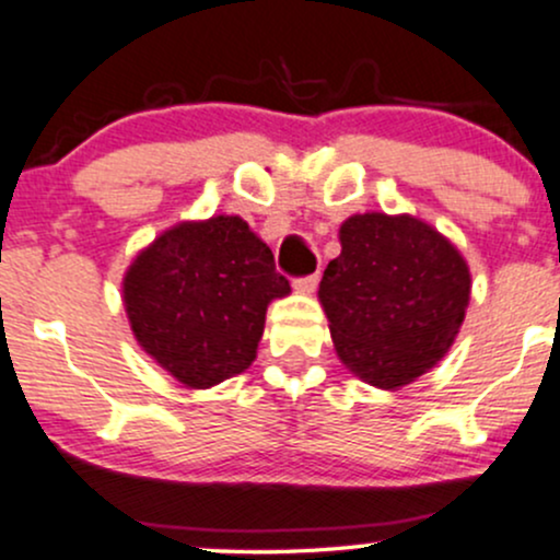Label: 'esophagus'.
<instances>
[{
	"label": "esophagus",
	"mask_w": 560,
	"mask_h": 560,
	"mask_svg": "<svg viewBox=\"0 0 560 560\" xmlns=\"http://www.w3.org/2000/svg\"><path fill=\"white\" fill-rule=\"evenodd\" d=\"M292 287L298 290L300 294H313L318 287V273H311V276H300V279L292 281Z\"/></svg>",
	"instance_id": "34e87169"
}]
</instances>
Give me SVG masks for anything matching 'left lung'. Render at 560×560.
<instances>
[{"instance_id":"8db88e82","label":"left lung","mask_w":560,"mask_h":560,"mask_svg":"<svg viewBox=\"0 0 560 560\" xmlns=\"http://www.w3.org/2000/svg\"><path fill=\"white\" fill-rule=\"evenodd\" d=\"M340 244L318 287L337 355L374 388L415 383L463 327L468 262L411 214H353L340 225Z\"/></svg>"}]
</instances>
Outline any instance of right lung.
<instances>
[{
    "label": "right lung",
    "instance_id": "1",
    "mask_svg": "<svg viewBox=\"0 0 560 560\" xmlns=\"http://www.w3.org/2000/svg\"><path fill=\"white\" fill-rule=\"evenodd\" d=\"M290 294L273 252L236 214L177 223L121 281L140 348L186 388H212L255 361L268 303Z\"/></svg>",
    "mask_w": 560,
    "mask_h": 560
}]
</instances>
